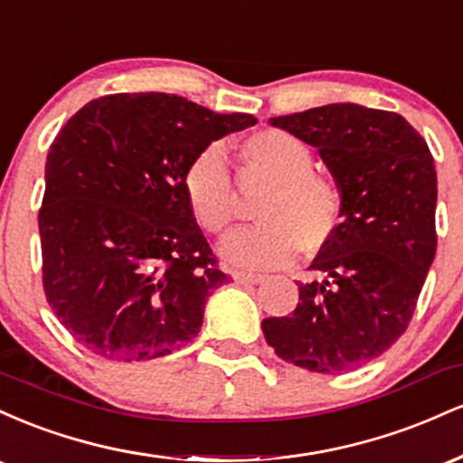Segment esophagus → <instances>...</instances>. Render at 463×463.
<instances>
[{"instance_id":"34e87169","label":"esophagus","mask_w":463,"mask_h":463,"mask_svg":"<svg viewBox=\"0 0 463 463\" xmlns=\"http://www.w3.org/2000/svg\"><path fill=\"white\" fill-rule=\"evenodd\" d=\"M232 280L241 285H259L263 280L261 274H252V272H231Z\"/></svg>"}]
</instances>
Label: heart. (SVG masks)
<instances>
[{
  "mask_svg": "<svg viewBox=\"0 0 463 463\" xmlns=\"http://www.w3.org/2000/svg\"><path fill=\"white\" fill-rule=\"evenodd\" d=\"M250 167L272 180L274 189L259 206L261 224L231 232L220 243L226 263L246 269L287 265L307 250H320L342 220V191L313 172L307 143L285 130H261L241 143ZM184 198L195 222L209 232H224L237 213V198L222 147L195 154L183 176Z\"/></svg>",
  "mask_w": 463,
  "mask_h": 463,
  "instance_id": "b5f03b06",
  "label": "heart"
}]
</instances>
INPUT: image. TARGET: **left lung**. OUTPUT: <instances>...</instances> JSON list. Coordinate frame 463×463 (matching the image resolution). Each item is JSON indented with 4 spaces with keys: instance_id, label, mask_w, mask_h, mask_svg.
I'll return each mask as SVG.
<instances>
[{
    "instance_id": "1",
    "label": "left lung",
    "mask_w": 463,
    "mask_h": 463,
    "mask_svg": "<svg viewBox=\"0 0 463 463\" xmlns=\"http://www.w3.org/2000/svg\"><path fill=\"white\" fill-rule=\"evenodd\" d=\"M269 124L317 147L342 191V224L298 283L291 316L265 317L287 364L342 374L381 357L407 331L431 268L438 174L427 141L398 113L326 104Z\"/></svg>"
}]
</instances>
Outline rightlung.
<instances>
[{"label":"right lung","mask_w":463,"mask_h":463,"mask_svg":"<svg viewBox=\"0 0 463 463\" xmlns=\"http://www.w3.org/2000/svg\"><path fill=\"white\" fill-rule=\"evenodd\" d=\"M257 124L178 95L91 99L47 152L39 211L43 289L78 344L113 361L165 357L200 333L228 283L183 176L195 154Z\"/></svg>","instance_id":"add662e5"}]
</instances>
